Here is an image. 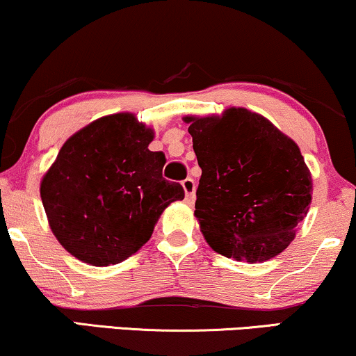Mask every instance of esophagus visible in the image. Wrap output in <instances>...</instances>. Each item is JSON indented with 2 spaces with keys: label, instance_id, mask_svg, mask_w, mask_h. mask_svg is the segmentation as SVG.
I'll list each match as a JSON object with an SVG mask.
<instances>
[{
  "label": "esophagus",
  "instance_id": "obj_1",
  "mask_svg": "<svg viewBox=\"0 0 356 356\" xmlns=\"http://www.w3.org/2000/svg\"><path fill=\"white\" fill-rule=\"evenodd\" d=\"M182 187H184V192H186L187 204H192V202L195 200V182H193V179L187 177L186 181L182 182Z\"/></svg>",
  "mask_w": 356,
  "mask_h": 356
}]
</instances>
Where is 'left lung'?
I'll return each instance as SVG.
<instances>
[{"label":"left lung","instance_id":"1","mask_svg":"<svg viewBox=\"0 0 356 356\" xmlns=\"http://www.w3.org/2000/svg\"><path fill=\"white\" fill-rule=\"evenodd\" d=\"M184 121L202 169L193 215L211 250L246 263L282 253L312 200L299 146L246 108Z\"/></svg>","mask_w":356,"mask_h":356}]
</instances>
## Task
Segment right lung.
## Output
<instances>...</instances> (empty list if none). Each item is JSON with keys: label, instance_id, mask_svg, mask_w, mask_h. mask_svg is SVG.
<instances>
[{"label": "right lung", "instance_id": "right-lung-1", "mask_svg": "<svg viewBox=\"0 0 356 356\" xmlns=\"http://www.w3.org/2000/svg\"><path fill=\"white\" fill-rule=\"evenodd\" d=\"M154 131L131 113L103 116L70 136L44 174L49 227L72 256L110 266L149 240L165 207L184 199L163 177L165 156L147 149Z\"/></svg>", "mask_w": 356, "mask_h": 356}]
</instances>
